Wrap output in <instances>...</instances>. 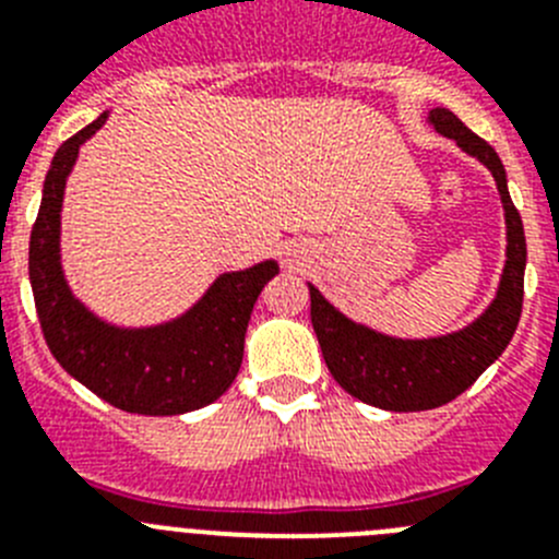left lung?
<instances>
[{
	"instance_id": "obj_1",
	"label": "left lung",
	"mask_w": 559,
	"mask_h": 559,
	"mask_svg": "<svg viewBox=\"0 0 559 559\" xmlns=\"http://www.w3.org/2000/svg\"><path fill=\"white\" fill-rule=\"evenodd\" d=\"M428 122L492 173L507 218V265L496 299L476 322L459 333L419 341L392 338L349 322L310 285V322L330 374L360 403L386 412H426L456 400L507 349L523 308L526 237L498 153L448 108H433Z\"/></svg>"
}]
</instances>
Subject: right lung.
<instances>
[{"label":"right lung","instance_id":"obj_1","mask_svg":"<svg viewBox=\"0 0 559 559\" xmlns=\"http://www.w3.org/2000/svg\"><path fill=\"white\" fill-rule=\"evenodd\" d=\"M100 114L58 147L29 235V285L49 353L114 408L151 417L195 412L237 378L257 296L276 274L274 260L218 276L185 316L159 328L126 330L100 322L78 302L61 271L58 237L67 176L78 147L106 122Z\"/></svg>","mask_w":559,"mask_h":559}]
</instances>
